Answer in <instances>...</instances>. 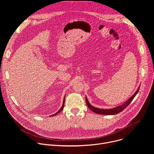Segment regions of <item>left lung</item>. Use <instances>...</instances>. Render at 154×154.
I'll return each mask as SVG.
<instances>
[{"instance_id": "obj_1", "label": "left lung", "mask_w": 154, "mask_h": 154, "mask_svg": "<svg viewBox=\"0 0 154 154\" xmlns=\"http://www.w3.org/2000/svg\"><path fill=\"white\" fill-rule=\"evenodd\" d=\"M140 90V87L138 88V89L137 90V91L135 93V94L131 96L128 100H127L125 103H124L123 104H122L120 106H116L115 108H112V109H100V108H96L93 106H92L86 97V103L87 106H88V108L91 109V110L97 113V114H101V115H116L120 112H121L122 111H123L124 109L130 103V102L133 100V99H134V97H135V96L137 94V93H138Z\"/></svg>"}]
</instances>
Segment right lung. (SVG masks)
<instances>
[{
    "label": "right lung",
    "instance_id": "1",
    "mask_svg": "<svg viewBox=\"0 0 154 154\" xmlns=\"http://www.w3.org/2000/svg\"><path fill=\"white\" fill-rule=\"evenodd\" d=\"M64 99H65V97L64 98V100H63V105H62V106H61V108L59 109V110L55 113V114H54V115H51V116H55V115H57L58 113H59L61 110H62V109H63V108H64Z\"/></svg>",
    "mask_w": 154,
    "mask_h": 154
}]
</instances>
